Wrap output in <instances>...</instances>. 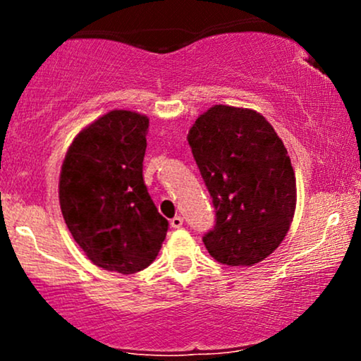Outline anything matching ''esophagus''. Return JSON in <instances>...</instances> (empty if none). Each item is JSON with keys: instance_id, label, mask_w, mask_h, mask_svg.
<instances>
[{"instance_id": "34e87169", "label": "esophagus", "mask_w": 361, "mask_h": 361, "mask_svg": "<svg viewBox=\"0 0 361 361\" xmlns=\"http://www.w3.org/2000/svg\"><path fill=\"white\" fill-rule=\"evenodd\" d=\"M181 226H183V217H181V215H176V217L171 219V227H173V229H180Z\"/></svg>"}]
</instances>
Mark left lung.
Returning a JSON list of instances; mask_svg holds the SVG:
<instances>
[{
  "mask_svg": "<svg viewBox=\"0 0 361 361\" xmlns=\"http://www.w3.org/2000/svg\"><path fill=\"white\" fill-rule=\"evenodd\" d=\"M188 144L215 207L204 235L210 256L252 267L287 235L295 212V173L281 139L263 115L214 105L195 120Z\"/></svg>",
  "mask_w": 361,
  "mask_h": 361,
  "instance_id": "obj_1",
  "label": "left lung"
}]
</instances>
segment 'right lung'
Listing matches in <instances>:
<instances>
[{"label": "right lung", "mask_w": 361, "mask_h": 361, "mask_svg": "<svg viewBox=\"0 0 361 361\" xmlns=\"http://www.w3.org/2000/svg\"><path fill=\"white\" fill-rule=\"evenodd\" d=\"M149 118L111 110L85 127L64 157L62 217L97 267L122 275L156 259L168 233L142 178Z\"/></svg>", "instance_id": "1"}]
</instances>
